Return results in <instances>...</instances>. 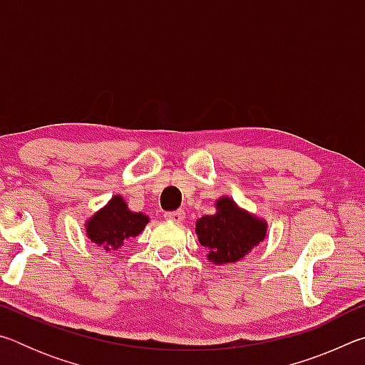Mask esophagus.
<instances>
[{
	"mask_svg": "<svg viewBox=\"0 0 365 365\" xmlns=\"http://www.w3.org/2000/svg\"><path fill=\"white\" fill-rule=\"evenodd\" d=\"M165 220H170V222H175V224H180L185 219V212L183 211H172V212H165L164 214Z\"/></svg>",
	"mask_w": 365,
	"mask_h": 365,
	"instance_id": "obj_1",
	"label": "esophagus"
}]
</instances>
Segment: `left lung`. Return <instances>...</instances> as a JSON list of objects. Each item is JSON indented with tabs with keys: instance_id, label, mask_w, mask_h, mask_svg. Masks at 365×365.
Wrapping results in <instances>:
<instances>
[{
	"instance_id": "left-lung-1",
	"label": "left lung",
	"mask_w": 365,
	"mask_h": 365,
	"mask_svg": "<svg viewBox=\"0 0 365 365\" xmlns=\"http://www.w3.org/2000/svg\"><path fill=\"white\" fill-rule=\"evenodd\" d=\"M214 206L215 212L197 219L195 228L207 250V261L217 265L242 261L264 242L267 222L240 207L230 196H220Z\"/></svg>"
}]
</instances>
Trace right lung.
<instances>
[{
	"instance_id": "1",
	"label": "right lung",
	"mask_w": 365,
	"mask_h": 365,
	"mask_svg": "<svg viewBox=\"0 0 365 365\" xmlns=\"http://www.w3.org/2000/svg\"><path fill=\"white\" fill-rule=\"evenodd\" d=\"M148 222L150 217L146 214L130 211L123 196L114 195L106 206L86 219L85 233L98 248L113 252L120 248L123 240L138 237Z\"/></svg>"
}]
</instances>
